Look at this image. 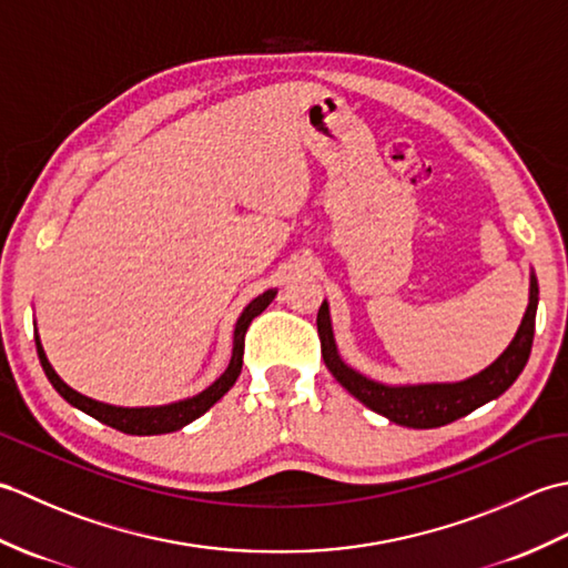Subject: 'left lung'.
I'll use <instances>...</instances> for the list:
<instances>
[{
  "label": "left lung",
  "mask_w": 568,
  "mask_h": 568,
  "mask_svg": "<svg viewBox=\"0 0 568 568\" xmlns=\"http://www.w3.org/2000/svg\"><path fill=\"white\" fill-rule=\"evenodd\" d=\"M539 287L535 273L529 275V305L520 329H517L510 346L493 361V364L458 383H419V385H385L366 378L364 373L346 366L334 344L329 305L322 303L317 312V332L322 342V358L332 376L352 393L356 400L371 407L373 413L388 417L395 425L413 429H432L449 425V422L466 417L476 407L496 400L520 376L535 339Z\"/></svg>",
  "instance_id": "8db88e82"
}]
</instances>
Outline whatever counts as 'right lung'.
Wrapping results in <instances>:
<instances>
[{"label":"right lung","mask_w":568,"mask_h":568,"mask_svg":"<svg viewBox=\"0 0 568 568\" xmlns=\"http://www.w3.org/2000/svg\"><path fill=\"white\" fill-rule=\"evenodd\" d=\"M277 291H265L263 295H258L256 300H251L246 305V310L241 312V317L236 320V329H234V352H232V361H229L226 371L222 373L220 378H216L207 390H202L200 395H192L187 400H180V403H171V405H161V407H116V405H106V403H98L92 400V397L82 395L78 390H72L68 383L60 381L58 373L53 371V366L48 364L43 346L39 342V336H36V348H39V358H41V366L45 371L48 381L53 383V388L65 397V400L82 409L84 415H90L94 419H100L102 425L106 427H114L124 434H136V437H151V434H168V432H175L180 427L190 425L192 419H197L200 415L207 413V409L224 397V393L232 388L236 383L239 373H241V364H244V336L246 329L253 317H258L261 312L273 303Z\"/></svg>","instance_id":"obj_1"}]
</instances>
